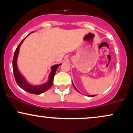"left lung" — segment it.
I'll list each match as a JSON object with an SVG mask.
<instances>
[{
  "label": "left lung",
  "mask_w": 133,
  "mask_h": 133,
  "mask_svg": "<svg viewBox=\"0 0 133 133\" xmlns=\"http://www.w3.org/2000/svg\"><path fill=\"white\" fill-rule=\"evenodd\" d=\"M73 86H74V88H75V89L77 91V89H76V88L75 86H74V84H73ZM89 96V97H94V96H95V95H91V96Z\"/></svg>",
  "instance_id": "left-lung-1"
}]
</instances>
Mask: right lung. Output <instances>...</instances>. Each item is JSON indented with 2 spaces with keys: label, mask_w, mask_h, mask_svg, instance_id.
Here are the masks:
<instances>
[{
  "label": "right lung",
  "mask_w": 133,
  "mask_h": 133,
  "mask_svg": "<svg viewBox=\"0 0 133 133\" xmlns=\"http://www.w3.org/2000/svg\"><path fill=\"white\" fill-rule=\"evenodd\" d=\"M25 39V37L21 41V42L19 44V45L17 47L16 51H15L14 52V55L12 61L14 75V77L15 79H16L17 84L18 86H19L20 88H21L22 89H24V91H27V92H28L29 93H30V94H40L41 93L47 91V90L52 86V85L53 84V80H54V77L55 76V74H56V72L57 71L58 67L60 65H61V64H60L54 65L52 67L51 72V74H49V81L46 82V83L42 85H41V86H32V85H30L29 83H28V82L26 81V80H25V78L23 77L22 74L19 72V69H18L17 68V59L18 54H19L20 46H21V45L22 44L23 41H24Z\"/></svg>",
  "instance_id": "obj_1"
}]
</instances>
